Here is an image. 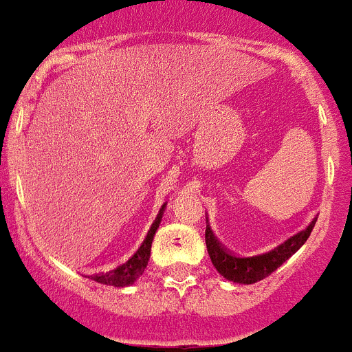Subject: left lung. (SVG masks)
<instances>
[{
    "mask_svg": "<svg viewBox=\"0 0 352 352\" xmlns=\"http://www.w3.org/2000/svg\"><path fill=\"white\" fill-rule=\"evenodd\" d=\"M316 221L318 219L312 221L300 233L284 240L280 245H277L272 251L265 252V254L249 256V258L233 256L230 251H226L219 243V240L215 239L214 231L208 224L207 230H205V243H207V251L212 259V265L224 278L236 284H254L268 277L272 272L277 270L286 259H289L294 252L298 251L300 247L307 242L310 233H312Z\"/></svg>",
    "mask_w": 352,
    "mask_h": 352,
    "instance_id": "left-lung-1",
    "label": "left lung"
}]
</instances>
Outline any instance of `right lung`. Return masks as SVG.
<instances>
[{
	"label": "right lung",
	"mask_w": 352,
	"mask_h": 352,
	"mask_svg": "<svg viewBox=\"0 0 352 352\" xmlns=\"http://www.w3.org/2000/svg\"><path fill=\"white\" fill-rule=\"evenodd\" d=\"M164 207H166V204L160 208V214H157V217L154 219L147 236H145V240L142 242V245L138 247V251L135 252L128 261L119 265V267L113 268V270L100 272V274L91 275V278L100 284H107V286H116V287L131 286V284L135 283L142 274H144L145 268H147L148 258H151V245H153L154 235H156L157 228H160L161 224V219H163Z\"/></svg>",
	"instance_id": "right-lung-1"
}]
</instances>
